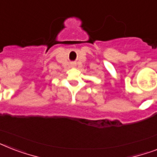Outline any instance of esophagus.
I'll return each instance as SVG.
<instances>
[{
  "label": "esophagus",
  "instance_id": "34e87169",
  "mask_svg": "<svg viewBox=\"0 0 157 157\" xmlns=\"http://www.w3.org/2000/svg\"><path fill=\"white\" fill-rule=\"evenodd\" d=\"M75 66H76V64H74V63L71 64V67H75Z\"/></svg>",
  "mask_w": 157,
  "mask_h": 157
}]
</instances>
